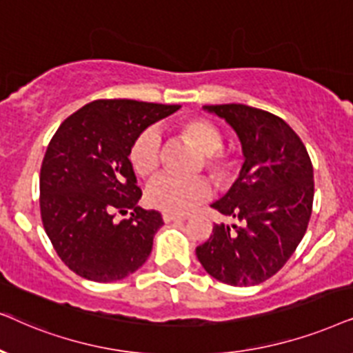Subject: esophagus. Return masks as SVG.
<instances>
[{"label": "esophagus", "mask_w": 353, "mask_h": 353, "mask_svg": "<svg viewBox=\"0 0 353 353\" xmlns=\"http://www.w3.org/2000/svg\"><path fill=\"white\" fill-rule=\"evenodd\" d=\"M185 216L172 214V213H163V221L164 223H177V221H184Z\"/></svg>", "instance_id": "34e87169"}]
</instances>
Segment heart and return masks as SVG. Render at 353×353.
Instances as JSON below:
<instances>
[{"mask_svg":"<svg viewBox=\"0 0 353 353\" xmlns=\"http://www.w3.org/2000/svg\"><path fill=\"white\" fill-rule=\"evenodd\" d=\"M182 139L190 142L203 154V168L216 185L228 187L236 179L239 161L236 154L223 148V134L213 122L203 117H189L179 124ZM134 172L139 177H150L161 164V140L157 130L145 129L134 139L129 152ZM211 187L201 177L177 179L169 174H159L145 190V200L152 208L172 214H182L195 205L210 199Z\"/></svg>","mask_w":353,"mask_h":353,"instance_id":"obj_1","label":"heart"}]
</instances>
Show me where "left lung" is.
I'll return each instance as SVG.
<instances>
[{
    "mask_svg": "<svg viewBox=\"0 0 353 353\" xmlns=\"http://www.w3.org/2000/svg\"><path fill=\"white\" fill-rule=\"evenodd\" d=\"M236 130L245 161L213 208L241 221L232 229L214 224L196 258L214 279L256 285L274 276L302 241L312 216L313 166L302 140L288 122L247 105H208Z\"/></svg>",
    "mask_w": 353,
    "mask_h": 353,
    "instance_id": "obj_1",
    "label": "left lung"
}]
</instances>
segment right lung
Returning a JSON list of instances; mask_svg holds the SVG:
<instances>
[{
	"instance_id": "right-lung-1",
	"label": "right lung",
	"mask_w": 353,
	"mask_h": 353,
	"mask_svg": "<svg viewBox=\"0 0 353 353\" xmlns=\"http://www.w3.org/2000/svg\"><path fill=\"white\" fill-rule=\"evenodd\" d=\"M135 100H97L70 114L46 148L40 211L46 236L64 265L95 283L128 278L147 261L163 225L158 211L137 205L129 152L134 139L179 110ZM133 211L121 223L115 211Z\"/></svg>"
}]
</instances>
